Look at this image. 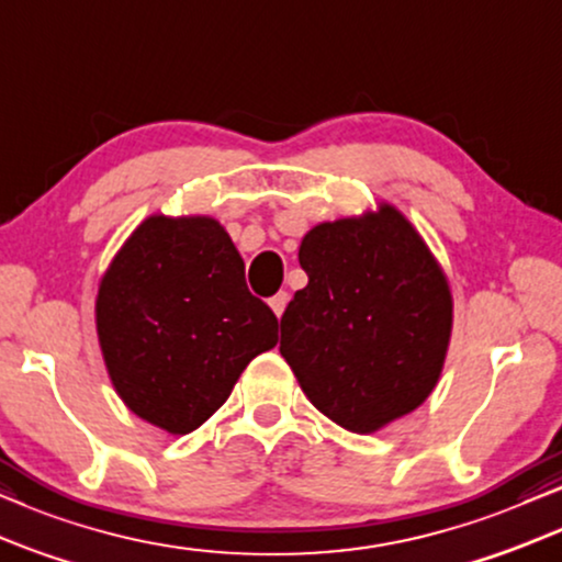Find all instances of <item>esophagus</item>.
<instances>
[{
  "mask_svg": "<svg viewBox=\"0 0 562 562\" xmlns=\"http://www.w3.org/2000/svg\"><path fill=\"white\" fill-rule=\"evenodd\" d=\"M288 301H290V295L285 293V290H282V293H277L272 301H269V308L274 311L277 318H282V313H285V308H288Z\"/></svg>",
  "mask_w": 562,
  "mask_h": 562,
  "instance_id": "34e87169",
  "label": "esophagus"
}]
</instances>
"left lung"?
I'll list each match as a JSON object with an SVG mask.
<instances>
[{"mask_svg":"<svg viewBox=\"0 0 562 562\" xmlns=\"http://www.w3.org/2000/svg\"><path fill=\"white\" fill-rule=\"evenodd\" d=\"M308 285L280 318V355L321 414L375 434L416 411L442 375L452 290L422 234L391 203L326 221L297 251Z\"/></svg>","mask_w":562,"mask_h":562,"instance_id":"1","label":"left lung"}]
</instances>
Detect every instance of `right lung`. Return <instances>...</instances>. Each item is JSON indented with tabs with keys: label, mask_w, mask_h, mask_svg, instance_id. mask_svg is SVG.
Wrapping results in <instances>:
<instances>
[{
	"label": "right lung",
	"mask_w": 562,
	"mask_h": 562,
	"mask_svg": "<svg viewBox=\"0 0 562 562\" xmlns=\"http://www.w3.org/2000/svg\"><path fill=\"white\" fill-rule=\"evenodd\" d=\"M97 339L120 401L167 434L203 426L246 364L277 344V318L211 215L154 213L104 269Z\"/></svg>",
	"instance_id": "add662e5"
}]
</instances>
